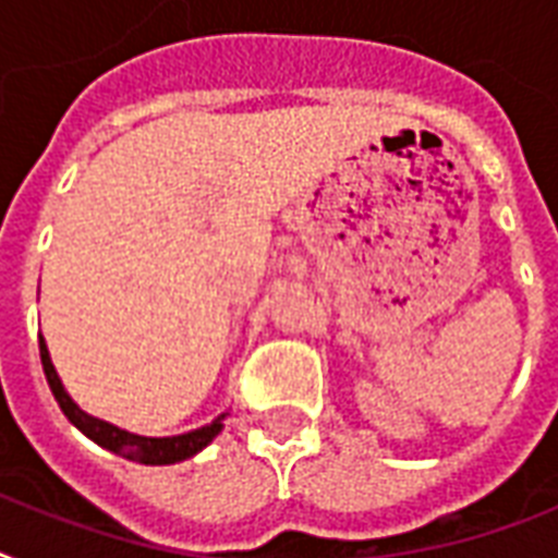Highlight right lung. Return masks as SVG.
<instances>
[{
	"label": "right lung",
	"instance_id": "add662e5",
	"mask_svg": "<svg viewBox=\"0 0 558 558\" xmlns=\"http://www.w3.org/2000/svg\"><path fill=\"white\" fill-rule=\"evenodd\" d=\"M39 359H43V371H46L48 388L54 393L57 405L63 408V414L69 416V423L77 425L89 440H95L104 449L116 451L121 458L135 460V463H147V466H168V463H179V460H187L193 454H199L205 446H208L219 432H222V420L226 414H219L214 423L202 425V428H193L187 434H177V437H144V434H133L118 428V425L107 423V420H98V416L86 414L81 408L74 405V399L65 393L63 381L57 376L54 365H51V356H48L46 339L39 336Z\"/></svg>",
	"mask_w": 558,
	"mask_h": 558
}]
</instances>
